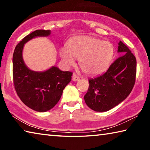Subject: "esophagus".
Masks as SVG:
<instances>
[{
	"label": "esophagus",
	"instance_id": "obj_1",
	"mask_svg": "<svg viewBox=\"0 0 150 150\" xmlns=\"http://www.w3.org/2000/svg\"><path fill=\"white\" fill-rule=\"evenodd\" d=\"M79 79H80V77H79L76 73H73V75L72 76V80L73 81H79Z\"/></svg>",
	"mask_w": 150,
	"mask_h": 150
}]
</instances>
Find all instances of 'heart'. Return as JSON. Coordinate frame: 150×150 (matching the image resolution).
Returning a JSON list of instances; mask_svg holds the SVG:
<instances>
[{
  "mask_svg": "<svg viewBox=\"0 0 150 150\" xmlns=\"http://www.w3.org/2000/svg\"><path fill=\"white\" fill-rule=\"evenodd\" d=\"M60 55L65 64H74L79 57V65L89 75H96L105 71L114 56V47L110 42L88 35L78 36L71 40L67 47L62 48Z\"/></svg>",
  "mask_w": 150,
  "mask_h": 150,
  "instance_id": "heart-1",
  "label": "heart"
}]
</instances>
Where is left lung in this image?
Wrapping results in <instances>:
<instances>
[{
    "label": "left lung",
    "instance_id": "left-lung-1",
    "mask_svg": "<svg viewBox=\"0 0 150 150\" xmlns=\"http://www.w3.org/2000/svg\"><path fill=\"white\" fill-rule=\"evenodd\" d=\"M118 52H124L103 75L88 80L84 96L87 105L96 112L110 110L125 99L135 84L136 59L126 45L118 43Z\"/></svg>",
    "mask_w": 150,
    "mask_h": 150
}]
</instances>
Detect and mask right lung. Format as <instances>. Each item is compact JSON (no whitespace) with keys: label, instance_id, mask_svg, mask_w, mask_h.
I'll list each match as a JSON object with an SVG mask.
<instances>
[{"label":"right lung","instance_id":"right-lung-1","mask_svg":"<svg viewBox=\"0 0 150 150\" xmlns=\"http://www.w3.org/2000/svg\"><path fill=\"white\" fill-rule=\"evenodd\" d=\"M50 30H37L24 37L15 47L12 57L14 88L24 105L38 112L52 109L59 100L63 91L71 80L73 73L52 67L44 72L29 69L22 59L25 43L38 36H47Z\"/></svg>","mask_w":150,"mask_h":150}]
</instances>
